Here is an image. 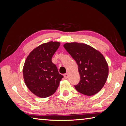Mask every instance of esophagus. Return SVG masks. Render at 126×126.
<instances>
[{
	"instance_id": "obj_1",
	"label": "esophagus",
	"mask_w": 126,
	"mask_h": 126,
	"mask_svg": "<svg viewBox=\"0 0 126 126\" xmlns=\"http://www.w3.org/2000/svg\"><path fill=\"white\" fill-rule=\"evenodd\" d=\"M64 77L65 79H67L68 77V73H65L64 75Z\"/></svg>"
}]
</instances>
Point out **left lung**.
<instances>
[{
	"label": "left lung",
	"instance_id": "1",
	"mask_svg": "<svg viewBox=\"0 0 126 126\" xmlns=\"http://www.w3.org/2000/svg\"><path fill=\"white\" fill-rule=\"evenodd\" d=\"M76 61L80 80L74 86L79 92L93 95L103 88L108 74V66L101 53L84 43H67L63 46Z\"/></svg>",
	"mask_w": 126,
	"mask_h": 126
}]
</instances>
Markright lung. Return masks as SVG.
I'll return each instance as SVG.
<instances>
[{"label":"right lung","instance_id":"right-lung-1","mask_svg":"<svg viewBox=\"0 0 126 126\" xmlns=\"http://www.w3.org/2000/svg\"><path fill=\"white\" fill-rule=\"evenodd\" d=\"M60 43L49 42L41 44L30 53L25 61L23 77L28 88L40 98L54 94L63 76L52 62Z\"/></svg>","mask_w":126,"mask_h":126}]
</instances>
